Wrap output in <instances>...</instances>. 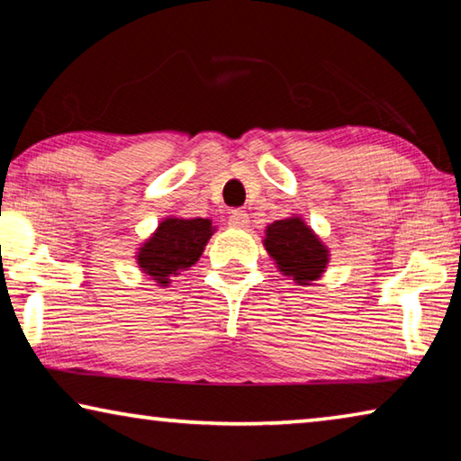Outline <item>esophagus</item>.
Listing matches in <instances>:
<instances>
[{
  "label": "esophagus",
  "mask_w": 461,
  "mask_h": 461,
  "mask_svg": "<svg viewBox=\"0 0 461 461\" xmlns=\"http://www.w3.org/2000/svg\"><path fill=\"white\" fill-rule=\"evenodd\" d=\"M249 217L246 212H240V209H233L230 213V225L231 228H248Z\"/></svg>",
  "instance_id": "obj_1"
}]
</instances>
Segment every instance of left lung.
I'll return each mask as SVG.
<instances>
[{"mask_svg": "<svg viewBox=\"0 0 461 461\" xmlns=\"http://www.w3.org/2000/svg\"><path fill=\"white\" fill-rule=\"evenodd\" d=\"M270 258H275L283 275L294 283L311 285L321 276L330 254L319 238L299 217H288L268 225L264 240Z\"/></svg>", "mask_w": 461, "mask_h": 461, "instance_id": "obj_1", "label": "left lung"}]
</instances>
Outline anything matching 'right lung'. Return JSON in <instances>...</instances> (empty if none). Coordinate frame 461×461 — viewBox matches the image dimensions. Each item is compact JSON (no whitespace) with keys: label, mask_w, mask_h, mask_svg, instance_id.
Masks as SVG:
<instances>
[{"label":"right lung","mask_w":461,"mask_h":461,"mask_svg":"<svg viewBox=\"0 0 461 461\" xmlns=\"http://www.w3.org/2000/svg\"><path fill=\"white\" fill-rule=\"evenodd\" d=\"M213 228L209 220H165L154 236L140 248L138 264L148 276H152L160 286H167L168 280L189 270L212 238Z\"/></svg>","instance_id":"1"}]
</instances>
